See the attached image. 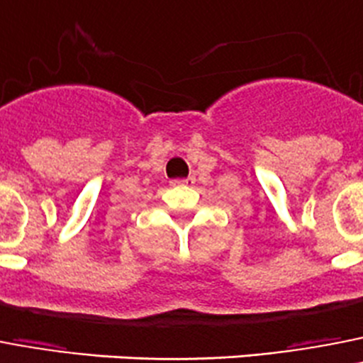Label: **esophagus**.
Segmentation results:
<instances>
[{
    "label": "esophagus",
    "mask_w": 363,
    "mask_h": 363,
    "mask_svg": "<svg viewBox=\"0 0 363 363\" xmlns=\"http://www.w3.org/2000/svg\"><path fill=\"white\" fill-rule=\"evenodd\" d=\"M194 182V179H179V181H173V184H179V186H188Z\"/></svg>",
    "instance_id": "obj_1"
}]
</instances>
